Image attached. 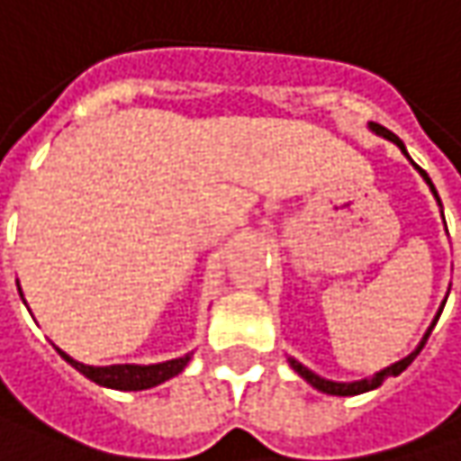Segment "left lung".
<instances>
[{
	"label": "left lung",
	"mask_w": 461,
	"mask_h": 461,
	"mask_svg": "<svg viewBox=\"0 0 461 461\" xmlns=\"http://www.w3.org/2000/svg\"><path fill=\"white\" fill-rule=\"evenodd\" d=\"M370 131H373V133H378V136H383V139H388V141H393L396 147L404 151V157H407V159H410V162H411V157H410V154H407V147H404V141H402V139H399L396 133H391L388 128H383V125H378V122H370ZM411 165H414V162H411ZM414 170H417V173L422 176V181L430 185V191H433V196H436V202H438V207H441L438 191H436V185H433V181L428 178V173H425V170H422L420 165H414ZM441 214H444V207H441ZM444 225H446V222H444ZM444 304H446V302H444ZM441 312H444V307L438 310V314H436V320L430 322V328L425 330L422 341L417 344V348H414L411 354H407V357H404V359H399V362H393L391 367H383L380 373H375V375H370V378L354 380V383H339V380L320 378L317 373H312L310 367H304L302 362H296V359H291V357H288V365H291V367H294V370H296V373H299L302 378L307 380V383H310L312 388H317V391H322V393H330V396H357V393L373 391V388H378V385H383V380H385V378H396V375H402V373H404V370L410 367L411 362H414V357H417V354L422 351V346H425V341H428V336H430L433 325L438 322V317H441Z\"/></svg>",
	"instance_id": "obj_1"
}]
</instances>
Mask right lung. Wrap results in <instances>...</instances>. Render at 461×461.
Listing matches in <instances>:
<instances>
[{"label": "right lung", "mask_w": 461, "mask_h": 461, "mask_svg": "<svg viewBox=\"0 0 461 461\" xmlns=\"http://www.w3.org/2000/svg\"><path fill=\"white\" fill-rule=\"evenodd\" d=\"M23 296V294H20ZM59 357L73 365L81 375L94 380L96 385L104 388H115V391H147L154 388L165 380L176 378L183 373V367L188 365L191 354L178 357V359H167V362H157V365H107V367H94V365H83L78 359H73L70 354H65L62 348H57Z\"/></svg>", "instance_id": "obj_1"}]
</instances>
